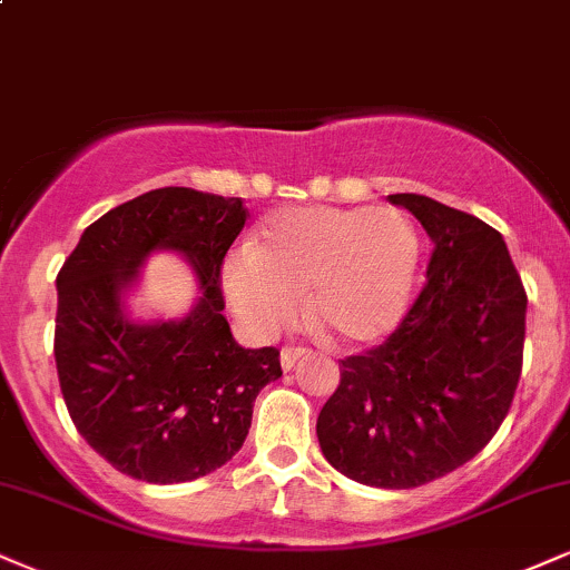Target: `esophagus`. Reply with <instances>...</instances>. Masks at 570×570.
Wrapping results in <instances>:
<instances>
[{
  "mask_svg": "<svg viewBox=\"0 0 570 570\" xmlns=\"http://www.w3.org/2000/svg\"><path fill=\"white\" fill-rule=\"evenodd\" d=\"M303 355L305 351H297V347H284V351H281V368H284V372H292Z\"/></svg>",
  "mask_w": 570,
  "mask_h": 570,
  "instance_id": "esophagus-1",
  "label": "esophagus"
}]
</instances>
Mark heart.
<instances>
[{"label": "heart", "mask_w": 570, "mask_h": 570, "mask_svg": "<svg viewBox=\"0 0 570 570\" xmlns=\"http://www.w3.org/2000/svg\"><path fill=\"white\" fill-rule=\"evenodd\" d=\"M422 242L401 209L292 207L273 215L255 249L225 259L223 286L255 337L299 315L340 345H374L401 326L420 273Z\"/></svg>", "instance_id": "b5f03b06"}]
</instances>
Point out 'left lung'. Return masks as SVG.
I'll use <instances>...</instances> for the list:
<instances>
[{
    "instance_id": "obj_1",
    "label": "left lung",
    "mask_w": 570,
    "mask_h": 570,
    "mask_svg": "<svg viewBox=\"0 0 570 570\" xmlns=\"http://www.w3.org/2000/svg\"><path fill=\"white\" fill-rule=\"evenodd\" d=\"M433 242L428 286L374 351L340 366L318 414L326 462L355 483L416 489L470 462L510 411L525 289L502 233L420 194H393Z\"/></svg>"
}]
</instances>
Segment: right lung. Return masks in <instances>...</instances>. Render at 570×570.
I'll return each mask as SVG.
<instances>
[{"instance_id":"obj_1","label":"right lung","mask_w":570,"mask_h":570,"mask_svg":"<svg viewBox=\"0 0 570 570\" xmlns=\"http://www.w3.org/2000/svg\"><path fill=\"white\" fill-rule=\"evenodd\" d=\"M242 198L156 188L81 233L60 267L55 363L79 435L146 483L209 475L242 449L255 397L281 376L276 347H242L223 315L219 267L246 223ZM156 250L191 265L199 297L183 320L137 322L126 297Z\"/></svg>"}]
</instances>
